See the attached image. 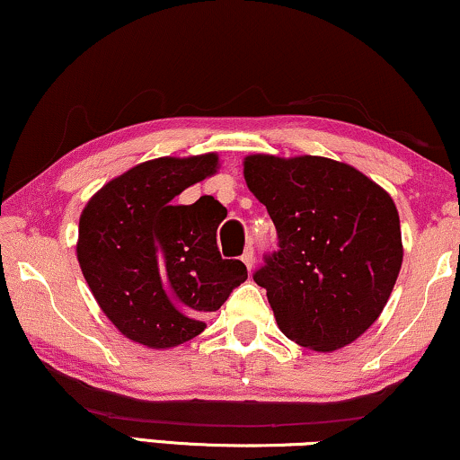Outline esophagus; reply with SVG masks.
Masks as SVG:
<instances>
[{"label": "esophagus", "mask_w": 460, "mask_h": 460, "mask_svg": "<svg viewBox=\"0 0 460 460\" xmlns=\"http://www.w3.org/2000/svg\"><path fill=\"white\" fill-rule=\"evenodd\" d=\"M241 260L244 261V266H247L249 270H252L253 264H255V255H253V249H247V252L243 253V258H241Z\"/></svg>", "instance_id": "esophagus-1"}]
</instances>
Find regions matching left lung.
<instances>
[{"label":"left lung","mask_w":460,"mask_h":460,"mask_svg":"<svg viewBox=\"0 0 460 460\" xmlns=\"http://www.w3.org/2000/svg\"><path fill=\"white\" fill-rule=\"evenodd\" d=\"M243 175L279 234V252L253 274L279 330L317 353L355 342L380 317L403 261L389 192L323 156L252 154Z\"/></svg>","instance_id":"1"}]
</instances>
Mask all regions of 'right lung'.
Instances as JSON below:
<instances>
[{"mask_svg":"<svg viewBox=\"0 0 460 460\" xmlns=\"http://www.w3.org/2000/svg\"><path fill=\"white\" fill-rule=\"evenodd\" d=\"M217 154L147 160L107 181L86 202L75 253L88 288L118 332L147 349H172L205 330V314L247 279L241 260H222L226 208L175 196L217 172Z\"/></svg>","mask_w":460,"mask_h":460,"instance_id":"right-lung-1","label":"right lung"}]
</instances>
